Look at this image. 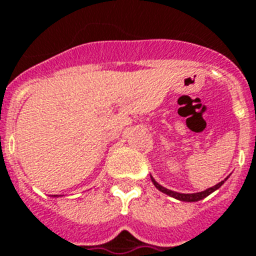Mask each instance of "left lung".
Returning a JSON list of instances; mask_svg holds the SVG:
<instances>
[{
    "label": "left lung",
    "instance_id": "left-lung-1",
    "mask_svg": "<svg viewBox=\"0 0 256 256\" xmlns=\"http://www.w3.org/2000/svg\"><path fill=\"white\" fill-rule=\"evenodd\" d=\"M151 180H152L154 186H156L160 192L166 193V194H168V196L174 197V198H176V200H180V201H186V202H194V201H200L202 200V198H205V197H208L210 193H213L214 190H217L218 188H221V186L224 184V182L228 180V178H225V180H222V182H220L218 184H216L214 186H212V188H208L205 189V190H202V192H197V193H178V192H174V190H171V189H167L164 188V186H162L159 182H155V178L151 176Z\"/></svg>",
    "mask_w": 256,
    "mask_h": 256
}]
</instances>
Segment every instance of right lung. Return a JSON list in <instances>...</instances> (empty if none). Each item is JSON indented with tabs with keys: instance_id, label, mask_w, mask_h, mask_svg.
I'll list each match as a JSON object with an SVG mask.
<instances>
[{
	"instance_id": "1",
	"label": "right lung",
	"mask_w": 256,
	"mask_h": 256,
	"mask_svg": "<svg viewBox=\"0 0 256 256\" xmlns=\"http://www.w3.org/2000/svg\"><path fill=\"white\" fill-rule=\"evenodd\" d=\"M55 197H56V196H55Z\"/></svg>"
}]
</instances>
